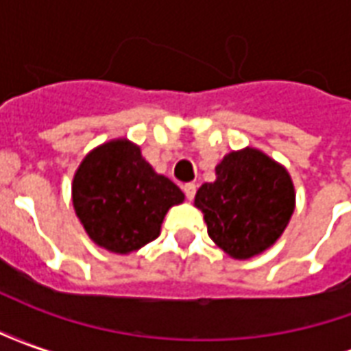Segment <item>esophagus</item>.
<instances>
[{
    "label": "esophagus",
    "mask_w": 351,
    "mask_h": 351,
    "mask_svg": "<svg viewBox=\"0 0 351 351\" xmlns=\"http://www.w3.org/2000/svg\"><path fill=\"white\" fill-rule=\"evenodd\" d=\"M184 195H186V199H193L195 197V191H197V186H195V184L193 182H188V184H184Z\"/></svg>",
    "instance_id": "obj_1"
}]
</instances>
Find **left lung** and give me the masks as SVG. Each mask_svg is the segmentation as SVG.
<instances>
[{
	"label": "left lung",
	"instance_id": "left-lung-1",
	"mask_svg": "<svg viewBox=\"0 0 351 351\" xmlns=\"http://www.w3.org/2000/svg\"><path fill=\"white\" fill-rule=\"evenodd\" d=\"M208 237L231 258L248 259L267 250L286 229L295 208L287 171L259 150L231 152L216 167V182L195 193Z\"/></svg>",
	"mask_w": 351,
	"mask_h": 351
}]
</instances>
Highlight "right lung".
Instances as JSON below:
<instances>
[{"instance_id":"obj_1","label":"right lung","mask_w":351,"mask_h":351,"mask_svg":"<svg viewBox=\"0 0 351 351\" xmlns=\"http://www.w3.org/2000/svg\"><path fill=\"white\" fill-rule=\"evenodd\" d=\"M184 201L180 188L154 173L130 141H110L80 163L73 178V206L93 243L130 254L160 235L161 221Z\"/></svg>"}]
</instances>
